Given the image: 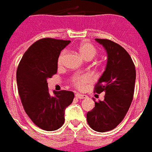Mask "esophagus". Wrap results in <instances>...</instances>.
<instances>
[{
    "label": "esophagus",
    "instance_id": "1",
    "mask_svg": "<svg viewBox=\"0 0 152 152\" xmlns=\"http://www.w3.org/2000/svg\"><path fill=\"white\" fill-rule=\"evenodd\" d=\"M75 96L78 99H85L88 97V96L83 95V94H79V93H77V94H75Z\"/></svg>",
    "mask_w": 152,
    "mask_h": 152
}]
</instances>
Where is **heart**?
<instances>
[{
  "label": "heart",
  "mask_w": 152,
  "mask_h": 152,
  "mask_svg": "<svg viewBox=\"0 0 152 152\" xmlns=\"http://www.w3.org/2000/svg\"><path fill=\"white\" fill-rule=\"evenodd\" d=\"M78 50H79V53L82 55V56L85 58L86 60H88V61L93 59L97 54L96 48L92 44L89 43V42H83V43L80 44L79 47H78ZM65 54H66V51L64 50V51L61 52V56H59V59H58L59 66H61L64 63ZM89 81H90V77L88 75H87V74L79 75V76H77V77H75L74 78L73 85L76 88L83 89L86 86V84L88 83H89Z\"/></svg>",
  "instance_id": "1"
}]
</instances>
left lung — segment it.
I'll list each match as a JSON object with an SVG mask.
<instances>
[{
    "instance_id": "left-lung-1",
    "label": "left lung",
    "mask_w": 152,
    "mask_h": 152,
    "mask_svg": "<svg viewBox=\"0 0 152 152\" xmlns=\"http://www.w3.org/2000/svg\"><path fill=\"white\" fill-rule=\"evenodd\" d=\"M96 41L105 47L108 58L94 89L105 95L104 101L95 102V107L87 114V120L92 129L104 133L114 129L125 117L133 98L136 69L129 54L120 45L108 39Z\"/></svg>"
}]
</instances>
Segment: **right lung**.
I'll return each mask as SVG.
<instances>
[{"label":"right lung","instance_id":"right-lung-1","mask_svg":"<svg viewBox=\"0 0 152 152\" xmlns=\"http://www.w3.org/2000/svg\"><path fill=\"white\" fill-rule=\"evenodd\" d=\"M70 41L42 38L23 54L16 72L19 95L23 109L37 127L46 131L60 129L64 123V110L73 102L70 91L50 95L47 78L56 74L61 51Z\"/></svg>","mask_w":152,"mask_h":152}]
</instances>
